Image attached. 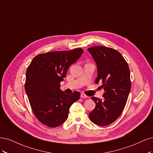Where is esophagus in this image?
<instances>
[{"label": "esophagus", "instance_id": "obj_1", "mask_svg": "<svg viewBox=\"0 0 153 153\" xmlns=\"http://www.w3.org/2000/svg\"><path fill=\"white\" fill-rule=\"evenodd\" d=\"M88 96L86 95L85 93H81V98H87Z\"/></svg>", "mask_w": 153, "mask_h": 153}]
</instances>
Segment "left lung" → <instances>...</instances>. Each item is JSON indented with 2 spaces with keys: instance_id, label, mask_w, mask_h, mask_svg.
Listing matches in <instances>:
<instances>
[{
  "instance_id": "1",
  "label": "left lung",
  "mask_w": 153,
  "mask_h": 153,
  "mask_svg": "<svg viewBox=\"0 0 153 153\" xmlns=\"http://www.w3.org/2000/svg\"><path fill=\"white\" fill-rule=\"evenodd\" d=\"M97 66L95 83L102 82L104 90L103 99L92 97L96 107L89 114L90 120L95 125L107 126L121 114L131 89L128 65L120 52L105 46L88 49Z\"/></svg>"
}]
</instances>
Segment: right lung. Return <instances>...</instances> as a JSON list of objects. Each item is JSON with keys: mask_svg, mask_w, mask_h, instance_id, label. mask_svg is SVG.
Segmentation results:
<instances>
[{"mask_svg": "<svg viewBox=\"0 0 153 153\" xmlns=\"http://www.w3.org/2000/svg\"><path fill=\"white\" fill-rule=\"evenodd\" d=\"M82 53V49L76 48L39 54L28 67L25 90L34 115L44 125L55 128L63 124L71 105L80 98L76 91L65 94L60 82Z\"/></svg>", "mask_w": 153, "mask_h": 153, "instance_id": "right-lung-1", "label": "right lung"}]
</instances>
